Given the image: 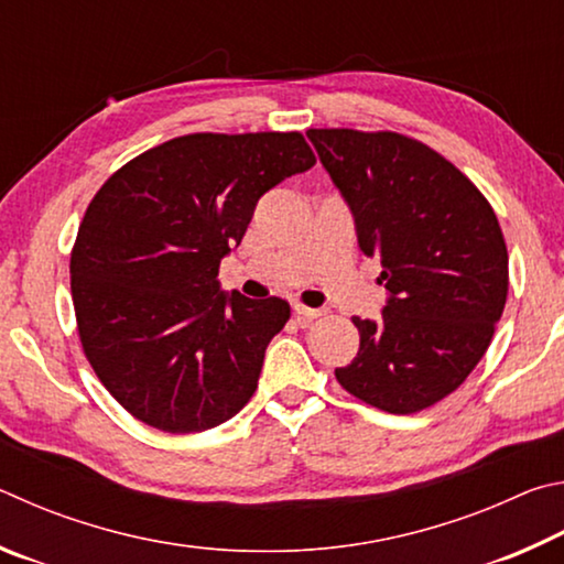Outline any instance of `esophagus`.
<instances>
[{"mask_svg":"<svg viewBox=\"0 0 564 564\" xmlns=\"http://www.w3.org/2000/svg\"><path fill=\"white\" fill-rule=\"evenodd\" d=\"M292 310H294V314H297L300 319H319V317H324V310H314V307H304V304H300V302H294L292 304Z\"/></svg>","mask_w":564,"mask_h":564,"instance_id":"34e87169","label":"esophagus"}]
</instances>
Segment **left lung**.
Segmentation results:
<instances>
[{
    "instance_id": "left-lung-1",
    "label": "left lung",
    "mask_w": 564,
    "mask_h": 564,
    "mask_svg": "<svg viewBox=\"0 0 564 564\" xmlns=\"http://www.w3.org/2000/svg\"><path fill=\"white\" fill-rule=\"evenodd\" d=\"M307 138L389 294L379 319L354 317L359 351L337 381L381 411L429 409L476 369L506 307L498 217L456 165L413 138L351 128Z\"/></svg>"
}]
</instances>
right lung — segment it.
I'll list each match as a JSON object with an SVG mask.
<instances>
[{"instance_id":"right-lung-1","label":"right lung","mask_w":564,"mask_h":564,"mask_svg":"<svg viewBox=\"0 0 564 564\" xmlns=\"http://www.w3.org/2000/svg\"><path fill=\"white\" fill-rule=\"evenodd\" d=\"M314 163L302 133H191L133 158L94 195L72 252L78 337L138 421L197 433L252 399L290 304L223 292L217 270L257 200Z\"/></svg>"}]
</instances>
